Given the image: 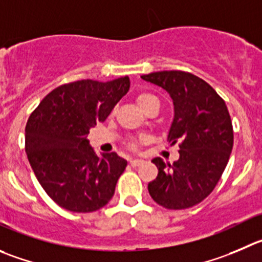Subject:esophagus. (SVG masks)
I'll use <instances>...</instances> for the list:
<instances>
[{"label":"esophagus","mask_w":262,"mask_h":262,"mask_svg":"<svg viewBox=\"0 0 262 262\" xmlns=\"http://www.w3.org/2000/svg\"><path fill=\"white\" fill-rule=\"evenodd\" d=\"M129 163H131V166L133 167H138V166H140V164H143L144 161L143 159H131V161H129Z\"/></svg>","instance_id":"1"}]
</instances>
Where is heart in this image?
Returning <instances> with one entry per match:
<instances>
[{
	"mask_svg": "<svg viewBox=\"0 0 262 262\" xmlns=\"http://www.w3.org/2000/svg\"><path fill=\"white\" fill-rule=\"evenodd\" d=\"M136 103H138V105L140 106V109H143L144 106H146L148 104L158 103V100H157L156 96H153L151 94H148V92H141V94H139L138 95V98H136Z\"/></svg>",
	"mask_w": 262,
	"mask_h": 262,
	"instance_id": "b5f03b06",
	"label": "heart"
}]
</instances>
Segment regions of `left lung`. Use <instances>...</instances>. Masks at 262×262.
I'll return each instance as SVG.
<instances>
[{"label":"left lung","mask_w":262,"mask_h":262,"mask_svg":"<svg viewBox=\"0 0 262 262\" xmlns=\"http://www.w3.org/2000/svg\"><path fill=\"white\" fill-rule=\"evenodd\" d=\"M141 78L172 99L167 140L180 143V158L173 164L166 166L159 157L151 159L158 176L148 184L149 194L168 210L193 207L215 189L233 149V124L225 101L207 82L186 72H154Z\"/></svg>","instance_id":"left-lung-1"}]
</instances>
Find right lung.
Listing matches in <instances>:
<instances>
[{
	"label": "right lung",
	"instance_id": "right-lung-1",
	"mask_svg": "<svg viewBox=\"0 0 262 262\" xmlns=\"http://www.w3.org/2000/svg\"><path fill=\"white\" fill-rule=\"evenodd\" d=\"M129 90V78L72 82L52 90L26 126L28 161L47 195L72 212H92L112 199L127 161L98 154L87 139Z\"/></svg>",
	"mask_w": 262,
	"mask_h": 262
}]
</instances>
